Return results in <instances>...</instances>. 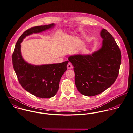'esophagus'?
Returning a JSON list of instances; mask_svg holds the SVG:
<instances>
[{
	"instance_id": "1",
	"label": "esophagus",
	"mask_w": 133,
	"mask_h": 133,
	"mask_svg": "<svg viewBox=\"0 0 133 133\" xmlns=\"http://www.w3.org/2000/svg\"><path fill=\"white\" fill-rule=\"evenodd\" d=\"M72 68H73L72 65L70 63H68V64H67V68L69 69H72Z\"/></svg>"
}]
</instances>
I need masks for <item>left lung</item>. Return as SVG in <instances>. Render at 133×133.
<instances>
[{"instance_id":"left-lung-1","label":"left lung","mask_w":133,"mask_h":133,"mask_svg":"<svg viewBox=\"0 0 133 133\" xmlns=\"http://www.w3.org/2000/svg\"><path fill=\"white\" fill-rule=\"evenodd\" d=\"M103 46L91 55L69 57L74 66L75 84L83 95L92 96L109 88L118 77L121 54L115 40L105 29L101 32Z\"/></svg>"}]
</instances>
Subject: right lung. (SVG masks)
Returning a JSON list of instances; mask_svg holds the SVG:
<instances>
[{
    "label": "right lung",
    "instance_id": "add662e5",
    "mask_svg": "<svg viewBox=\"0 0 133 133\" xmlns=\"http://www.w3.org/2000/svg\"><path fill=\"white\" fill-rule=\"evenodd\" d=\"M54 24L34 26L25 31L18 40L12 55L13 68L21 86L31 94L40 98L54 96L59 88L62 75L67 70L68 61L59 64L32 65L22 58L20 43L27 36L52 28Z\"/></svg>",
    "mask_w": 133,
    "mask_h": 133
}]
</instances>
